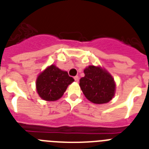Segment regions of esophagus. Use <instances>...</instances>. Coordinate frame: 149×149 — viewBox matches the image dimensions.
I'll return each instance as SVG.
<instances>
[{
  "label": "esophagus",
  "instance_id": "1",
  "mask_svg": "<svg viewBox=\"0 0 149 149\" xmlns=\"http://www.w3.org/2000/svg\"><path fill=\"white\" fill-rule=\"evenodd\" d=\"M79 76H74V79H75V81H76V82H79Z\"/></svg>",
  "mask_w": 149,
  "mask_h": 149
}]
</instances>
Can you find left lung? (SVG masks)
Segmentation results:
<instances>
[{"instance_id": "8db88e82", "label": "left lung", "mask_w": 149, "mask_h": 149, "mask_svg": "<svg viewBox=\"0 0 149 149\" xmlns=\"http://www.w3.org/2000/svg\"><path fill=\"white\" fill-rule=\"evenodd\" d=\"M84 73L79 85L85 97L97 104L110 101L116 91V83L110 73L100 67L93 65L86 67Z\"/></svg>"}]
</instances>
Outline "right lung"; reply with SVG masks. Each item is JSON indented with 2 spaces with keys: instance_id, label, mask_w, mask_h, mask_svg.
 <instances>
[{
  "instance_id": "right-lung-1",
  "label": "right lung",
  "mask_w": 149,
  "mask_h": 149,
  "mask_svg": "<svg viewBox=\"0 0 149 149\" xmlns=\"http://www.w3.org/2000/svg\"><path fill=\"white\" fill-rule=\"evenodd\" d=\"M74 81L67 71L55 65L48 67L39 75L36 82L39 96L46 101H55L63 96L67 86Z\"/></svg>"
}]
</instances>
